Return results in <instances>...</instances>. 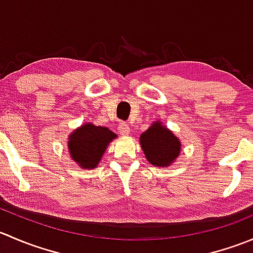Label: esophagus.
I'll return each instance as SVG.
<instances>
[{
  "label": "esophagus",
  "instance_id": "esophagus-1",
  "mask_svg": "<svg viewBox=\"0 0 253 253\" xmlns=\"http://www.w3.org/2000/svg\"><path fill=\"white\" fill-rule=\"evenodd\" d=\"M119 132L122 136H127L129 133V126L127 124H125V122H121L119 125Z\"/></svg>",
  "mask_w": 253,
  "mask_h": 253
}]
</instances>
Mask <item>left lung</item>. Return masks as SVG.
<instances>
[{
	"label": "left lung",
	"mask_w": 253,
	"mask_h": 253,
	"mask_svg": "<svg viewBox=\"0 0 253 253\" xmlns=\"http://www.w3.org/2000/svg\"><path fill=\"white\" fill-rule=\"evenodd\" d=\"M142 149L148 162L157 167H168L180 153V141L172 132L154 122L141 136Z\"/></svg>",
	"instance_id": "left-lung-1"
}]
</instances>
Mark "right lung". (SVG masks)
Listing matches in <instances>:
<instances>
[{"instance_id":"obj_1","label":"right lung","mask_w":253,"mask_h":253,"mask_svg":"<svg viewBox=\"0 0 253 253\" xmlns=\"http://www.w3.org/2000/svg\"><path fill=\"white\" fill-rule=\"evenodd\" d=\"M116 137L106 127L86 124L76 129L70 136L68 149L73 160L84 169H91L98 165L106 145Z\"/></svg>"}]
</instances>
